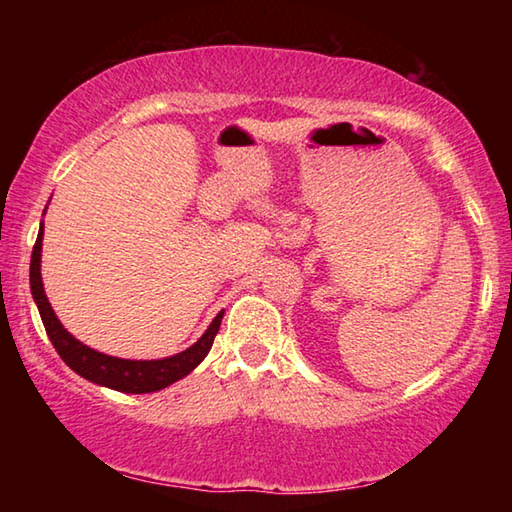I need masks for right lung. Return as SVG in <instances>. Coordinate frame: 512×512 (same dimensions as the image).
<instances>
[{
    "label": "right lung",
    "mask_w": 512,
    "mask_h": 512,
    "mask_svg": "<svg viewBox=\"0 0 512 512\" xmlns=\"http://www.w3.org/2000/svg\"><path fill=\"white\" fill-rule=\"evenodd\" d=\"M40 253H42V225H40L36 246H33V253H31V271H29L31 293L38 305L42 325L47 329L51 345H54L56 352L60 354V359H63L67 366L76 372V375L90 379L99 386H108L112 391L153 393V391H160V388H167L169 384H173V381L183 379L207 357V352H210L214 343V336L219 334L223 311L216 314L212 325L207 327V332L192 345V348H187L180 354H173L169 359H155V361L117 359V357H108V354L92 350L81 341H76L74 336L60 325V320L56 318L54 309H51L49 300L45 296V289H42Z\"/></svg>",
    "instance_id": "obj_1"
}]
</instances>
